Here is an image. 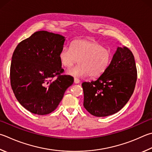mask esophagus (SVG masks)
Masks as SVG:
<instances>
[{
    "mask_svg": "<svg viewBox=\"0 0 152 152\" xmlns=\"http://www.w3.org/2000/svg\"><path fill=\"white\" fill-rule=\"evenodd\" d=\"M74 83H75V84H79L80 82V80L79 79L75 78L74 79Z\"/></svg>",
    "mask_w": 152,
    "mask_h": 152,
    "instance_id": "1",
    "label": "esophagus"
}]
</instances>
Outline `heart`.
Wrapping results in <instances>:
<instances>
[{
  "label": "heart",
  "mask_w": 152,
  "mask_h": 152,
  "mask_svg": "<svg viewBox=\"0 0 152 152\" xmlns=\"http://www.w3.org/2000/svg\"><path fill=\"white\" fill-rule=\"evenodd\" d=\"M112 51L95 40H76L72 43L71 48L65 46L59 53V60L62 66L70 68L66 72L68 75L78 78L89 76L95 78L104 73L111 62Z\"/></svg>",
  "instance_id": "heart-1"
}]
</instances>
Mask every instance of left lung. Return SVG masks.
Returning a JSON list of instances; mask_svg holds the SVG:
<instances>
[{"label":"left lung","instance_id":"obj_1","mask_svg":"<svg viewBox=\"0 0 152 152\" xmlns=\"http://www.w3.org/2000/svg\"><path fill=\"white\" fill-rule=\"evenodd\" d=\"M137 69L132 52L118 47L108 68L98 78L83 82L84 107L91 114L105 117L125 106L134 92Z\"/></svg>","mask_w":152,"mask_h":152}]
</instances>
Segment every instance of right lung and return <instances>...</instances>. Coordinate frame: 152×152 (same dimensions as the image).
<instances>
[{
    "label": "right lung",
    "instance_id": "add662e5",
    "mask_svg": "<svg viewBox=\"0 0 152 152\" xmlns=\"http://www.w3.org/2000/svg\"><path fill=\"white\" fill-rule=\"evenodd\" d=\"M65 37L45 30L34 32L16 46L10 65V84L18 102L32 114L56 108L74 80L64 72L59 53ZM57 78L52 81L54 77Z\"/></svg>",
    "mask_w": 152,
    "mask_h": 152
}]
</instances>
